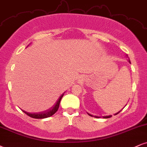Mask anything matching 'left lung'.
<instances>
[{
  "label": "left lung",
  "mask_w": 147,
  "mask_h": 147,
  "mask_svg": "<svg viewBox=\"0 0 147 147\" xmlns=\"http://www.w3.org/2000/svg\"><path fill=\"white\" fill-rule=\"evenodd\" d=\"M129 61V63H130V61ZM120 112H121V111H119V112H117V114H115V115H117V114H119ZM88 115L90 116V117H93V116H92L91 115H90V114H88ZM111 117H112V116L110 115V116H106V117H103V118H104V119H108V118H110ZM95 117V118H99V117Z\"/></svg>",
  "instance_id": "1"
}]
</instances>
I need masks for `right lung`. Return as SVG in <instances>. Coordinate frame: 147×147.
<instances>
[{"instance_id":"1","label":"right lung","mask_w":147,"mask_h":147,"mask_svg":"<svg viewBox=\"0 0 147 147\" xmlns=\"http://www.w3.org/2000/svg\"><path fill=\"white\" fill-rule=\"evenodd\" d=\"M63 97V94L60 97V98L59 99V100L57 101V104H56L54 106L52 107L51 109H49L48 110H47L46 112H39V113H29V112H27L25 111H23L24 112L25 114H26L27 115L29 116L30 117L33 118V119H44V118H48L51 117L55 114L57 111L59 109V104L60 102H61V99Z\"/></svg>"}]
</instances>
